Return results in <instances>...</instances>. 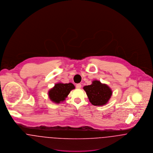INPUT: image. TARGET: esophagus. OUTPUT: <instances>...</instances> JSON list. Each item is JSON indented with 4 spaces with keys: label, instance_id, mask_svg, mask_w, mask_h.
<instances>
[{
    "label": "esophagus",
    "instance_id": "34e87169",
    "mask_svg": "<svg viewBox=\"0 0 153 153\" xmlns=\"http://www.w3.org/2000/svg\"><path fill=\"white\" fill-rule=\"evenodd\" d=\"M76 87L77 88H80L82 87V85H81V84H80V83H78V84L76 85Z\"/></svg>",
    "mask_w": 153,
    "mask_h": 153
}]
</instances>
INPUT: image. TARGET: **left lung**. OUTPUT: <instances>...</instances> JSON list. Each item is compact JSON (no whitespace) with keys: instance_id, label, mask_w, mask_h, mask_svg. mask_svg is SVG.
I'll return each mask as SVG.
<instances>
[{"instance_id":"1","label":"left lung","mask_w":153,"mask_h":153,"mask_svg":"<svg viewBox=\"0 0 153 153\" xmlns=\"http://www.w3.org/2000/svg\"><path fill=\"white\" fill-rule=\"evenodd\" d=\"M83 89L86 92L90 102L96 106L105 104L112 95L110 88L97 80L93 81L91 85H85Z\"/></svg>"}]
</instances>
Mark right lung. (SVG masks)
I'll list each match as a JSON object with an SVG mask.
<instances>
[{
  "label": "right lung",
  "instance_id": "1",
  "mask_svg": "<svg viewBox=\"0 0 153 153\" xmlns=\"http://www.w3.org/2000/svg\"><path fill=\"white\" fill-rule=\"evenodd\" d=\"M74 85L71 83L65 84L59 83L56 84L54 87L49 91V98L52 102L56 103L63 102L70 91L74 89Z\"/></svg>",
  "mask_w": 153,
  "mask_h": 153
}]
</instances>
